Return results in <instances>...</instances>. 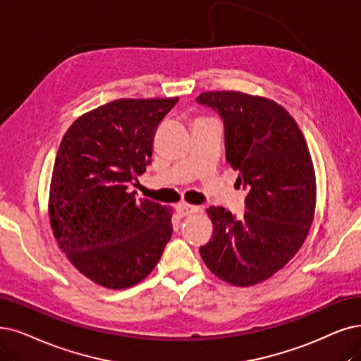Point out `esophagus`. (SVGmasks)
I'll use <instances>...</instances> for the list:
<instances>
[{"label": "esophagus", "mask_w": 361, "mask_h": 361, "mask_svg": "<svg viewBox=\"0 0 361 361\" xmlns=\"http://www.w3.org/2000/svg\"><path fill=\"white\" fill-rule=\"evenodd\" d=\"M176 210L180 216H190L192 213H197L200 210L198 206H191V204H186V203H180L176 206Z\"/></svg>", "instance_id": "esophagus-1"}]
</instances>
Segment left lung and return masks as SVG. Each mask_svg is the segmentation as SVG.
<instances>
[{
    "instance_id": "1",
    "label": "left lung",
    "mask_w": 361,
    "mask_h": 361,
    "mask_svg": "<svg viewBox=\"0 0 361 361\" xmlns=\"http://www.w3.org/2000/svg\"><path fill=\"white\" fill-rule=\"evenodd\" d=\"M224 123L226 161L247 191L244 216L207 209L213 237L200 253L226 283L252 286L281 269L300 249L312 224L315 176L304 135L279 104L240 92L197 99Z\"/></svg>"
}]
</instances>
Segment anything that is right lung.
Listing matches in <instances>:
<instances>
[{"label": "right lung", "instance_id": "obj_1", "mask_svg": "<svg viewBox=\"0 0 361 361\" xmlns=\"http://www.w3.org/2000/svg\"><path fill=\"white\" fill-rule=\"evenodd\" d=\"M178 100H114L75 120L57 149L53 234L71 264L108 289L142 281L171 238V210L136 200L133 186L152 161L157 126Z\"/></svg>", "mask_w": 361, "mask_h": 361}]
</instances>
